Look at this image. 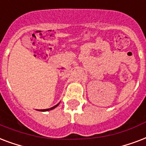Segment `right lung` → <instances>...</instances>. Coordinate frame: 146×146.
I'll use <instances>...</instances> for the list:
<instances>
[{"label":"right lung","mask_w":146,"mask_h":146,"mask_svg":"<svg viewBox=\"0 0 146 146\" xmlns=\"http://www.w3.org/2000/svg\"><path fill=\"white\" fill-rule=\"evenodd\" d=\"M59 104H58L57 105H55V106H54V107H51V108H48V109H45V110H40V111H48V110H53L54 109V108H55V107H57L58 105Z\"/></svg>","instance_id":"1"}]
</instances>
